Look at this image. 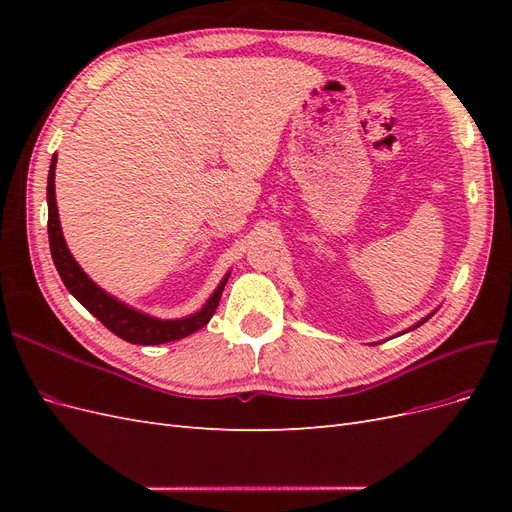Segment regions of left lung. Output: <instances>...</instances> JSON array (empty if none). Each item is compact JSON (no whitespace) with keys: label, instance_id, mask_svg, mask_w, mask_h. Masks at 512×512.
<instances>
[{"label":"left lung","instance_id":"8db88e82","mask_svg":"<svg viewBox=\"0 0 512 512\" xmlns=\"http://www.w3.org/2000/svg\"><path fill=\"white\" fill-rule=\"evenodd\" d=\"M429 318H431V314H429V316H425V318H423V320H418V322H416V324H414V327H410V329H408V331H414V329H416V327H421V324H423V322H427V320H429ZM408 331H404V333H408Z\"/></svg>","mask_w":512,"mask_h":512}]
</instances>
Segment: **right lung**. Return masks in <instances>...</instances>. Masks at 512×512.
Wrapping results in <instances>:
<instances>
[{"mask_svg":"<svg viewBox=\"0 0 512 512\" xmlns=\"http://www.w3.org/2000/svg\"><path fill=\"white\" fill-rule=\"evenodd\" d=\"M55 164H57V153H53L49 183H46V203H49V245H51V256L57 267V273L72 297L79 301L87 312L94 314L108 331L138 346H156V344L175 342V339L188 337L198 329H203L220 305L222 290L228 282L230 273L224 275V280L220 282L218 288H215V292L203 305V309H198L196 314L188 318L160 320V318L138 312V309L111 297V294L104 292L96 282H91V277L81 269L79 262L74 260L64 235H61L57 200H55Z\"/></svg>","mask_w":512,"mask_h":512,"instance_id":"right-lung-1","label":"right lung"}]
</instances>
